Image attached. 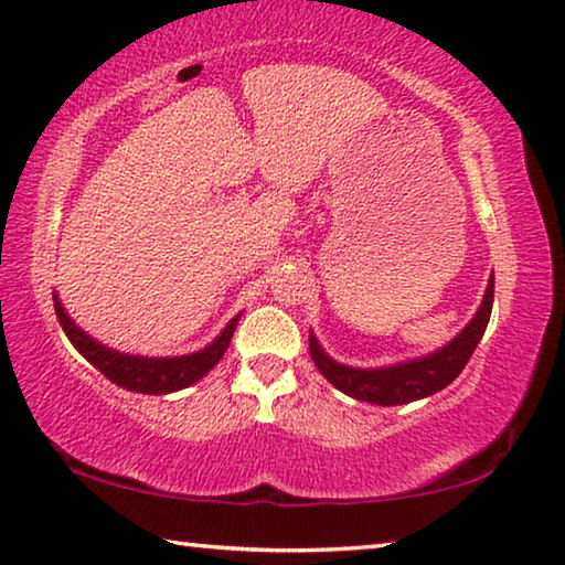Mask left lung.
I'll list each match as a JSON object with an SVG mask.
<instances>
[{
	"label": "left lung",
	"mask_w": 565,
	"mask_h": 565,
	"mask_svg": "<svg viewBox=\"0 0 565 565\" xmlns=\"http://www.w3.org/2000/svg\"><path fill=\"white\" fill-rule=\"evenodd\" d=\"M492 294H495V281L490 279L486 299H482L478 315L472 317L470 324L465 327L450 344L443 347L440 352L423 356V360L397 366H384V370H354V366H344L329 360L311 334L309 354L319 366V372L324 374L337 390H342L344 395L382 407L407 405V402L423 399L445 390L447 384L465 370V364H468L472 352H476L482 334H486L492 311Z\"/></svg>",
	"instance_id": "8db88e82"
}]
</instances>
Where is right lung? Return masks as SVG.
I'll return each instance as SVG.
<instances>
[{"label":"right lung","instance_id":"obj_1","mask_svg":"<svg viewBox=\"0 0 565 565\" xmlns=\"http://www.w3.org/2000/svg\"><path fill=\"white\" fill-rule=\"evenodd\" d=\"M55 311L67 339L75 344L77 352L83 354L89 364H95L107 380H113L125 390L142 392V395H168V392L183 390L188 384L199 382L203 374L213 370L221 356L226 354L231 337H234L236 321H238L236 317L226 329L221 331L216 342L201 349V352L185 354V356H170V360H148V356H130V354L113 352V349H107L100 342H95V339H89L85 331L75 327V321L65 315V309L60 307L57 299H55Z\"/></svg>","mask_w":565,"mask_h":565}]
</instances>
